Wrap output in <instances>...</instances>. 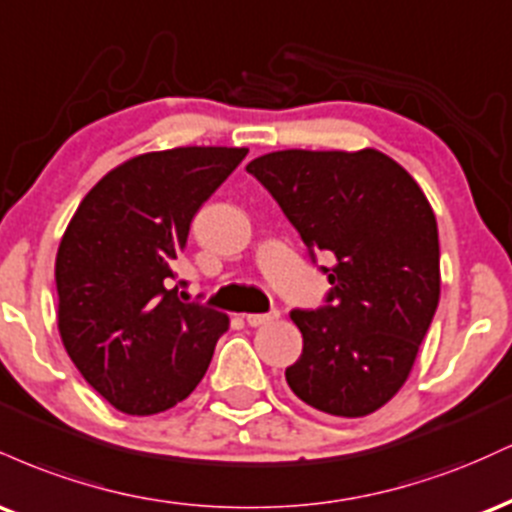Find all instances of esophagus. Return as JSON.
<instances>
[{"instance_id": "1", "label": "esophagus", "mask_w": 512, "mask_h": 512, "mask_svg": "<svg viewBox=\"0 0 512 512\" xmlns=\"http://www.w3.org/2000/svg\"><path fill=\"white\" fill-rule=\"evenodd\" d=\"M276 317H279V310H272V313H250L245 315V322H248L250 327H262V325H269V322H274Z\"/></svg>"}]
</instances>
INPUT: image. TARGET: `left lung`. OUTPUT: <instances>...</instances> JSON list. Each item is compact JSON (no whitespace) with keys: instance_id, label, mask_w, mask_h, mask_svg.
Masks as SVG:
<instances>
[{"instance_id":"8db88e82","label":"left lung","mask_w":512,"mask_h":512,"mask_svg":"<svg viewBox=\"0 0 512 512\" xmlns=\"http://www.w3.org/2000/svg\"><path fill=\"white\" fill-rule=\"evenodd\" d=\"M245 170L305 248L332 257L325 308L291 313L303 351L286 383L322 414H373L407 383L438 308V223L424 190L378 149H284Z\"/></svg>"}]
</instances>
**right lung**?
Returning <instances> with one entry per match:
<instances>
[{"mask_svg": "<svg viewBox=\"0 0 512 512\" xmlns=\"http://www.w3.org/2000/svg\"><path fill=\"white\" fill-rule=\"evenodd\" d=\"M245 146L149 151L81 199L55 260L57 327L86 383L129 416L166 411L207 373L228 315L178 301L173 262Z\"/></svg>", "mask_w": 512, "mask_h": 512, "instance_id": "1", "label": "right lung"}]
</instances>
